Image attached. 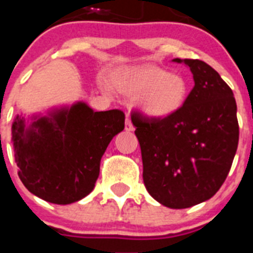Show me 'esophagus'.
<instances>
[{"label":"esophagus","mask_w":253,"mask_h":253,"mask_svg":"<svg viewBox=\"0 0 253 253\" xmlns=\"http://www.w3.org/2000/svg\"><path fill=\"white\" fill-rule=\"evenodd\" d=\"M125 130L126 131L134 130V126H133V124H131V120L129 119L128 116H126V119H125Z\"/></svg>","instance_id":"34e87169"}]
</instances>
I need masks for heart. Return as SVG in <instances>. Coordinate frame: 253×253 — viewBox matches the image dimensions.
Returning <instances> with one entry per match:
<instances>
[{"label":"heart","mask_w":253,"mask_h":253,"mask_svg":"<svg viewBox=\"0 0 253 253\" xmlns=\"http://www.w3.org/2000/svg\"><path fill=\"white\" fill-rule=\"evenodd\" d=\"M114 84L125 95L137 96L143 113L156 119L175 115L189 96V84L182 76L153 64L122 68L114 76Z\"/></svg>","instance_id":"heart-1"}]
</instances>
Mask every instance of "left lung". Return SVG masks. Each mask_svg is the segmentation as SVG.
I'll use <instances>...</instances> for the list:
<instances>
[{"label": "left lung", "mask_w": 253, "mask_h": 253, "mask_svg": "<svg viewBox=\"0 0 253 253\" xmlns=\"http://www.w3.org/2000/svg\"><path fill=\"white\" fill-rule=\"evenodd\" d=\"M184 62L195 86L175 115L156 119L131 113L139 140L143 181L153 199L185 209L210 199L227 178L240 126L233 91L215 69L199 59Z\"/></svg>", "instance_id": "1"}]
</instances>
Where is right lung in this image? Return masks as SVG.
Here are the masks:
<instances>
[{
    "label": "right lung",
    "instance_id": "obj_1",
    "mask_svg": "<svg viewBox=\"0 0 253 253\" xmlns=\"http://www.w3.org/2000/svg\"><path fill=\"white\" fill-rule=\"evenodd\" d=\"M124 120L122 110L93 111L84 102L34 116L28 128L17 115L12 142L24 186L53 204L84 199L95 187L102 154Z\"/></svg>",
    "mask_w": 253,
    "mask_h": 253
}]
</instances>
